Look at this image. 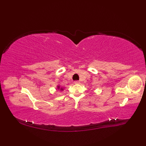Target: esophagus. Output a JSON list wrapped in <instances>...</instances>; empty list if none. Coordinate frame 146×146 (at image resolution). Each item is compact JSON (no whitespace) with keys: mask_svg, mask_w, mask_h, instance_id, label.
<instances>
[{"mask_svg":"<svg viewBox=\"0 0 146 146\" xmlns=\"http://www.w3.org/2000/svg\"><path fill=\"white\" fill-rule=\"evenodd\" d=\"M74 83H75V84H80V82L79 81H75Z\"/></svg>","mask_w":146,"mask_h":146,"instance_id":"34e87169","label":"esophagus"}]
</instances>
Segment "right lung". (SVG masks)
I'll return each instance as SVG.
<instances>
[{
  "instance_id": "obj_1",
  "label": "right lung",
  "mask_w": 146,
  "mask_h": 146,
  "mask_svg": "<svg viewBox=\"0 0 146 146\" xmlns=\"http://www.w3.org/2000/svg\"><path fill=\"white\" fill-rule=\"evenodd\" d=\"M57 88L58 89V90H63V88H61V87H60V86H57Z\"/></svg>"
}]
</instances>
